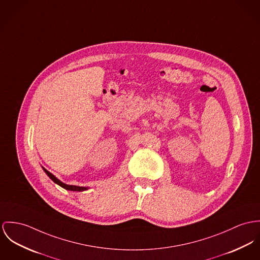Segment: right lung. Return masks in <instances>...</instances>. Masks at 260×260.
<instances>
[{"label": "right lung", "mask_w": 260, "mask_h": 260, "mask_svg": "<svg viewBox=\"0 0 260 260\" xmlns=\"http://www.w3.org/2000/svg\"><path fill=\"white\" fill-rule=\"evenodd\" d=\"M43 170L45 171V173L49 176V178L52 180L53 182H55L56 184H58L59 186H61L62 188H64V189H66V190H70V191H84V190H86L87 188L86 187H79V186H74V185H67V184H64L63 182H61L60 180L57 179L53 174H51L49 171H47L46 169H44L43 168Z\"/></svg>", "instance_id": "1"}]
</instances>
